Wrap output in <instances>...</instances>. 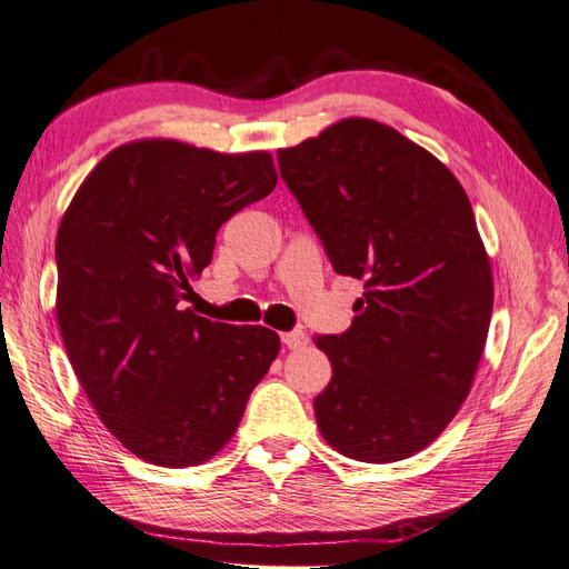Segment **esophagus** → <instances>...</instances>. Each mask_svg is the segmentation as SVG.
Masks as SVG:
<instances>
[{
  "label": "esophagus",
  "mask_w": 569,
  "mask_h": 569,
  "mask_svg": "<svg viewBox=\"0 0 569 569\" xmlns=\"http://www.w3.org/2000/svg\"><path fill=\"white\" fill-rule=\"evenodd\" d=\"M308 333H305L302 329H293V331H286V333H281V343L286 346V348H290V351H296V348H305L308 346Z\"/></svg>",
  "instance_id": "obj_1"
}]
</instances>
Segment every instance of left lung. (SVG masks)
I'll use <instances>...</instances> for the list:
<instances>
[{
    "instance_id": "1",
    "label": "left lung",
    "mask_w": 569,
    "mask_h": 569,
    "mask_svg": "<svg viewBox=\"0 0 569 569\" xmlns=\"http://www.w3.org/2000/svg\"><path fill=\"white\" fill-rule=\"evenodd\" d=\"M276 158L333 271L366 283L353 325L317 337L331 360L319 432L356 461L413 457L457 416L488 337L492 276L471 201L375 120H341Z\"/></svg>"
}]
</instances>
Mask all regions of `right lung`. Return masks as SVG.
Instances as JSON below:
<instances>
[{"label": "right lung", "mask_w": 569, "mask_h": 569, "mask_svg": "<svg viewBox=\"0 0 569 569\" xmlns=\"http://www.w3.org/2000/svg\"><path fill=\"white\" fill-rule=\"evenodd\" d=\"M273 187L267 151L143 139L110 151L69 203L57 325L96 413L143 461L184 469L221 451L279 356L267 327L182 308L218 228Z\"/></svg>", "instance_id": "obj_1"}]
</instances>
